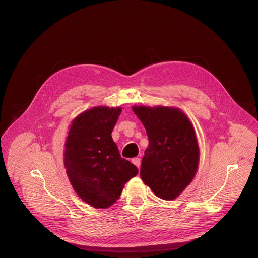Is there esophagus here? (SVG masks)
<instances>
[{
	"label": "esophagus",
	"mask_w": 258,
	"mask_h": 258,
	"mask_svg": "<svg viewBox=\"0 0 258 258\" xmlns=\"http://www.w3.org/2000/svg\"><path fill=\"white\" fill-rule=\"evenodd\" d=\"M132 163H133L137 168L141 167V159H140V158H133V159H132Z\"/></svg>",
	"instance_id": "esophagus-1"
}]
</instances>
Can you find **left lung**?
Masks as SVG:
<instances>
[{"label":"left lung","instance_id":"obj_1","mask_svg":"<svg viewBox=\"0 0 258 258\" xmlns=\"http://www.w3.org/2000/svg\"><path fill=\"white\" fill-rule=\"evenodd\" d=\"M132 110L149 137L141 167L142 180L156 196L175 200L193 181L200 162L194 127L176 107L134 105Z\"/></svg>","mask_w":258,"mask_h":258}]
</instances>
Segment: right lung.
Masks as SVG:
<instances>
[{"label":"right lung","instance_id":"1","mask_svg":"<svg viewBox=\"0 0 258 258\" xmlns=\"http://www.w3.org/2000/svg\"><path fill=\"white\" fill-rule=\"evenodd\" d=\"M121 107L96 106L72 121L64 150V165L76 194L95 209H106L138 173L121 157L111 137Z\"/></svg>","mask_w":258,"mask_h":258}]
</instances>
